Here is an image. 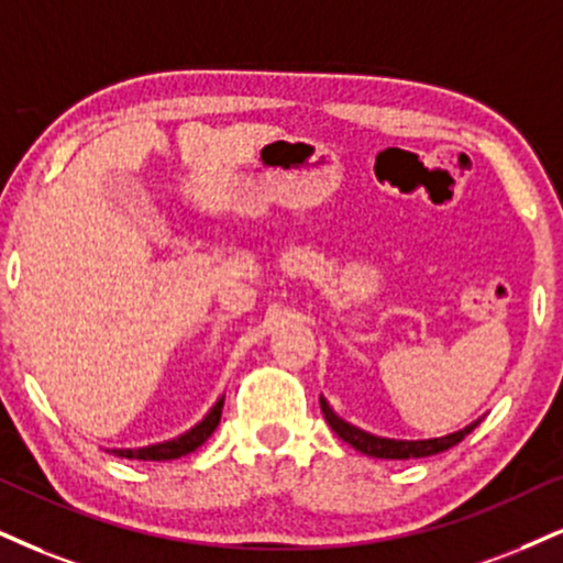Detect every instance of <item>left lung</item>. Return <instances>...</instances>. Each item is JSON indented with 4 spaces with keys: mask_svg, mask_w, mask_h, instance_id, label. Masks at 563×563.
<instances>
[{
    "mask_svg": "<svg viewBox=\"0 0 563 563\" xmlns=\"http://www.w3.org/2000/svg\"><path fill=\"white\" fill-rule=\"evenodd\" d=\"M321 409H323L325 422H329L331 430H334L339 439H342L344 443H350L352 449L363 451V454H367V456H376V460H420V456L441 454V451L456 446L464 435L473 433V430L477 428V422H481V420L470 422L467 428L456 430V433L441 435V439L397 441V439H380V435H373V433H367V430L342 420L334 409L329 407V401H325L323 397H321Z\"/></svg>",
    "mask_w": 563,
    "mask_h": 563,
    "instance_id": "8db88e82",
    "label": "left lung"
}]
</instances>
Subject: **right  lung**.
I'll use <instances>...</instances> for the list:
<instances>
[{
  "instance_id": "add662e5",
  "label": "right lung",
  "mask_w": 563,
  "mask_h": 563,
  "mask_svg": "<svg viewBox=\"0 0 563 563\" xmlns=\"http://www.w3.org/2000/svg\"><path fill=\"white\" fill-rule=\"evenodd\" d=\"M221 407H224V397H221L217 405L211 407V412H208L196 428H190L187 433L177 435V439L164 441V443H154V446H143V449H112V454L124 456V460H143V462L179 460V456L190 454V451L203 446V443L208 441V435L217 430L219 420H221Z\"/></svg>"
}]
</instances>
